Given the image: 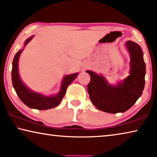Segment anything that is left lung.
Segmentation results:
<instances>
[{"label":"left lung","instance_id":"left-lung-1","mask_svg":"<svg viewBox=\"0 0 157 157\" xmlns=\"http://www.w3.org/2000/svg\"><path fill=\"white\" fill-rule=\"evenodd\" d=\"M125 45L130 54V71L123 81L111 85L104 76L91 71H86L91 77L87 85L89 97L99 110L113 114L124 113L143 94L146 73L143 51L140 45L133 41H127Z\"/></svg>","mask_w":157,"mask_h":157}]
</instances>
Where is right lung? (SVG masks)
<instances>
[{
    "instance_id": "right-lung-1",
    "label": "right lung",
    "mask_w": 157,
    "mask_h": 157,
    "mask_svg": "<svg viewBox=\"0 0 157 157\" xmlns=\"http://www.w3.org/2000/svg\"><path fill=\"white\" fill-rule=\"evenodd\" d=\"M33 38L32 36L24 42L23 49H20L17 52L12 61V85L15 90L17 96L20 98L23 103L32 109H36L39 110H48L54 108L60 104L61 101L65 96L67 87L69 84L73 82L78 76V73L71 74L66 75L62 80L60 91L57 94L52 96H45L38 92L32 91L31 89L27 87L23 82L21 81L19 74V59L21 52L24 51L25 47L28 44L31 40Z\"/></svg>"
}]
</instances>
